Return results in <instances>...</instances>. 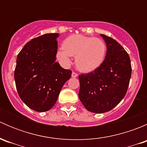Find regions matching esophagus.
I'll return each instance as SVG.
<instances>
[{
    "mask_svg": "<svg viewBox=\"0 0 147 147\" xmlns=\"http://www.w3.org/2000/svg\"><path fill=\"white\" fill-rule=\"evenodd\" d=\"M78 75L76 73V72H72V78H77V77H78Z\"/></svg>",
    "mask_w": 147,
    "mask_h": 147,
    "instance_id": "1",
    "label": "esophagus"
}]
</instances>
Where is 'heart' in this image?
<instances>
[{
    "label": "heart",
    "mask_w": 147,
    "mask_h": 147,
    "mask_svg": "<svg viewBox=\"0 0 147 147\" xmlns=\"http://www.w3.org/2000/svg\"><path fill=\"white\" fill-rule=\"evenodd\" d=\"M107 53V45L100 38L72 35L65 38L63 48L58 49L57 58L64 66L71 63V57L78 69L84 72L94 71L101 66Z\"/></svg>",
    "instance_id": "obj_1"
}]
</instances>
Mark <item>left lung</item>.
<instances>
[{
  "mask_svg": "<svg viewBox=\"0 0 147 147\" xmlns=\"http://www.w3.org/2000/svg\"><path fill=\"white\" fill-rule=\"evenodd\" d=\"M107 54L101 66L79 75V98L84 107L94 113L109 112L125 96L131 75L129 56L119 42L101 34Z\"/></svg>",
  "mask_w": 147,
  "mask_h": 147,
  "instance_id": "obj_1",
  "label": "left lung"
}]
</instances>
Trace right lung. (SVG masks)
<instances>
[{
    "label": "right lung",
    "instance_id": "right-lung-1",
    "mask_svg": "<svg viewBox=\"0 0 147 147\" xmlns=\"http://www.w3.org/2000/svg\"><path fill=\"white\" fill-rule=\"evenodd\" d=\"M58 36V33H47L33 38L18 55L16 89L22 101L36 112H46L54 106L72 74L55 61Z\"/></svg>",
    "mask_w": 147,
    "mask_h": 147
}]
</instances>
